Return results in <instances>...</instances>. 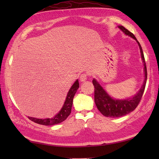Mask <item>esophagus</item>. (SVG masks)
Segmentation results:
<instances>
[{"mask_svg": "<svg viewBox=\"0 0 159 159\" xmlns=\"http://www.w3.org/2000/svg\"><path fill=\"white\" fill-rule=\"evenodd\" d=\"M87 79V74L85 73H83L80 76V82H85Z\"/></svg>", "mask_w": 159, "mask_h": 159, "instance_id": "1", "label": "esophagus"}]
</instances>
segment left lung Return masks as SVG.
Returning <instances> with one entry per match:
<instances>
[{
	"instance_id": "obj_1",
	"label": "left lung",
	"mask_w": 159,
	"mask_h": 159,
	"mask_svg": "<svg viewBox=\"0 0 159 159\" xmlns=\"http://www.w3.org/2000/svg\"><path fill=\"white\" fill-rule=\"evenodd\" d=\"M118 28H120L126 35L130 36L132 38L135 39L138 45H139L141 58H142L144 66L145 80L142 87L135 96H134L131 98H128L126 100H116L109 96V94L97 82V80L93 79L92 83L94 88H95L94 89V101H95L96 105L98 109L100 111V112L103 116L109 117H120L124 116L135 109L143 96L147 81V68L146 61H145L143 52L139 42L137 41L135 36L128 29H125L123 26H119Z\"/></svg>"
}]
</instances>
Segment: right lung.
<instances>
[{
    "label": "right lung",
    "mask_w": 159,
    "mask_h": 159,
    "mask_svg": "<svg viewBox=\"0 0 159 159\" xmlns=\"http://www.w3.org/2000/svg\"><path fill=\"white\" fill-rule=\"evenodd\" d=\"M79 87V80H76L75 83L73 84V85L71 87L66 97L65 102H64L62 109H61L59 112L57 113L55 117L52 118H47V119H38V118L28 117L30 120L34 121L35 123L45 125V126H52L62 122L64 120H66V118L70 116L72 110L73 98L75 95L77 89Z\"/></svg>",
    "instance_id": "1"
}]
</instances>
